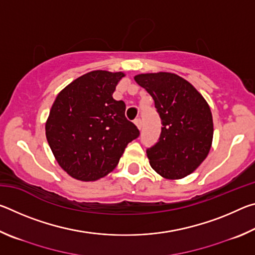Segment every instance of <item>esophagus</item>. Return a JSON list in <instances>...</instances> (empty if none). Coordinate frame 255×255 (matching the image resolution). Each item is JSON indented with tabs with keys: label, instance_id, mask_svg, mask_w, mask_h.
<instances>
[{
	"label": "esophagus",
	"instance_id": "34e87169",
	"mask_svg": "<svg viewBox=\"0 0 255 255\" xmlns=\"http://www.w3.org/2000/svg\"><path fill=\"white\" fill-rule=\"evenodd\" d=\"M133 123H135V125H136L138 129L141 128V119L140 118H136L135 120H133Z\"/></svg>",
	"mask_w": 255,
	"mask_h": 255
}]
</instances>
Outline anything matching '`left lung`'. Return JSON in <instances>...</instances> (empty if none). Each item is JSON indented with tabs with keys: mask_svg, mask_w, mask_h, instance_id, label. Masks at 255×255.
I'll list each match as a JSON object with an SVG mask.
<instances>
[{
	"mask_svg": "<svg viewBox=\"0 0 255 255\" xmlns=\"http://www.w3.org/2000/svg\"><path fill=\"white\" fill-rule=\"evenodd\" d=\"M153 98L162 123L161 135L146 149L150 166L166 179L192 173L209 153L213 116L204 97L182 77L172 73L135 76Z\"/></svg>",
	"mask_w": 255,
	"mask_h": 255,
	"instance_id": "obj_1",
	"label": "left lung"
}]
</instances>
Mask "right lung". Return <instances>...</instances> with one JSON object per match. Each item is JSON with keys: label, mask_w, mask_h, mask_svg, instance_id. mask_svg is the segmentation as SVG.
<instances>
[{"label": "right lung", "mask_w": 255, "mask_h": 255, "mask_svg": "<svg viewBox=\"0 0 255 255\" xmlns=\"http://www.w3.org/2000/svg\"><path fill=\"white\" fill-rule=\"evenodd\" d=\"M124 73L93 71L73 81L54 102L46 137L62 169L74 179L94 181L117 166L125 148L139 136L114 94Z\"/></svg>", "instance_id": "add662e5"}]
</instances>
